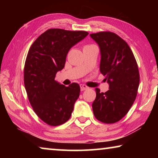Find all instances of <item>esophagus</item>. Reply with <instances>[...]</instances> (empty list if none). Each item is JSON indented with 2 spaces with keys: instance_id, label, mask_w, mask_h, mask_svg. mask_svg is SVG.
<instances>
[{
  "instance_id": "1",
  "label": "esophagus",
  "mask_w": 158,
  "mask_h": 158,
  "mask_svg": "<svg viewBox=\"0 0 158 158\" xmlns=\"http://www.w3.org/2000/svg\"><path fill=\"white\" fill-rule=\"evenodd\" d=\"M80 89H81V90H85L89 89V87L87 86L86 85H84V84H80Z\"/></svg>"
}]
</instances>
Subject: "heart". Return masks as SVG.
<instances>
[{
	"label": "heart",
	"mask_w": 158,
	"mask_h": 158,
	"mask_svg": "<svg viewBox=\"0 0 158 158\" xmlns=\"http://www.w3.org/2000/svg\"><path fill=\"white\" fill-rule=\"evenodd\" d=\"M87 46H90V45H87Z\"/></svg>",
	"instance_id": "obj_1"
}]
</instances>
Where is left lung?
I'll return each instance as SVG.
<instances>
[{"label":"left lung","mask_w":158,"mask_h":158,"mask_svg":"<svg viewBox=\"0 0 158 158\" xmlns=\"http://www.w3.org/2000/svg\"><path fill=\"white\" fill-rule=\"evenodd\" d=\"M90 36L100 47V73L109 84L105 93L95 89L93 114L104 123H114L127 114L137 97L140 80L137 63L129 45L116 33L103 31Z\"/></svg>","instance_id":"8db88e82"}]
</instances>
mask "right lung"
<instances>
[{"label": "right lung", "instance_id": "1", "mask_svg": "<svg viewBox=\"0 0 158 158\" xmlns=\"http://www.w3.org/2000/svg\"><path fill=\"white\" fill-rule=\"evenodd\" d=\"M88 35L86 31L51 28L37 37L28 51L23 72L28 100L37 116L51 126L68 121L79 98L78 84L65 86L55 77L65 66L71 47Z\"/></svg>", "mask_w": 158, "mask_h": 158}]
</instances>
